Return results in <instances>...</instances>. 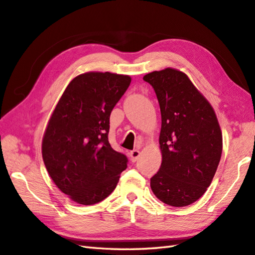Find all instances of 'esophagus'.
Returning a JSON list of instances; mask_svg holds the SVG:
<instances>
[{"label": "esophagus", "mask_w": 255, "mask_h": 255, "mask_svg": "<svg viewBox=\"0 0 255 255\" xmlns=\"http://www.w3.org/2000/svg\"><path fill=\"white\" fill-rule=\"evenodd\" d=\"M129 156H130V159H131V161L134 162V161H136V159L139 158L140 151H139V149H133V151L129 153Z\"/></svg>", "instance_id": "esophagus-1"}]
</instances>
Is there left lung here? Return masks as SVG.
<instances>
[{
    "label": "left lung",
    "instance_id": "left-lung-1",
    "mask_svg": "<svg viewBox=\"0 0 255 255\" xmlns=\"http://www.w3.org/2000/svg\"><path fill=\"white\" fill-rule=\"evenodd\" d=\"M143 80L154 88L161 113L162 160L151 188L168 206H188L206 193L219 166L223 140L217 115L184 72L166 68Z\"/></svg>",
    "mask_w": 255,
    "mask_h": 255
}]
</instances>
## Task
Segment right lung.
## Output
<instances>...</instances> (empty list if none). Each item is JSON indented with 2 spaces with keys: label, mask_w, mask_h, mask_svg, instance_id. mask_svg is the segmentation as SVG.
<instances>
[{
  "label": "right lung",
  "mask_w": 255,
  "mask_h": 255,
  "mask_svg": "<svg viewBox=\"0 0 255 255\" xmlns=\"http://www.w3.org/2000/svg\"><path fill=\"white\" fill-rule=\"evenodd\" d=\"M129 75L86 72L72 80L45 129L42 156L51 180L76 204L106 199L127 168L108 134L110 115L129 87Z\"/></svg>",
  "instance_id": "right-lung-1"
}]
</instances>
